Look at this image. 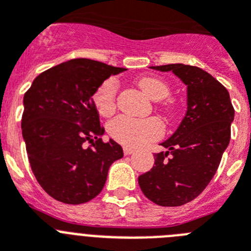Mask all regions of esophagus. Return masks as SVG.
Masks as SVG:
<instances>
[{"instance_id": "34e87169", "label": "esophagus", "mask_w": 251, "mask_h": 251, "mask_svg": "<svg viewBox=\"0 0 251 251\" xmlns=\"http://www.w3.org/2000/svg\"><path fill=\"white\" fill-rule=\"evenodd\" d=\"M123 153L126 154V156H129V154H133L134 153V150L130 147H124L123 148Z\"/></svg>"}]
</instances>
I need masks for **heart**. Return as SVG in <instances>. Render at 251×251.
I'll use <instances>...</instances> for the list:
<instances>
[{"label": "heart", "mask_w": 251, "mask_h": 251, "mask_svg": "<svg viewBox=\"0 0 251 251\" xmlns=\"http://www.w3.org/2000/svg\"><path fill=\"white\" fill-rule=\"evenodd\" d=\"M138 85L148 98L154 101L166 99L170 95V85L165 80L156 76H143L138 79ZM118 92V81L114 77L106 79L99 85L93 95L95 106L104 117L113 114L115 110V100ZM174 103L166 104L167 112H172ZM110 136L117 142L129 147H141L147 142L157 139L162 136L163 127L156 118L136 119L127 115H121L109 124Z\"/></svg>", "instance_id": "b5f03b06"}]
</instances>
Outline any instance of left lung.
Segmentation results:
<instances>
[{
  "instance_id": "8db88e82",
  "label": "left lung",
  "mask_w": 251,
  "mask_h": 251,
  "mask_svg": "<svg viewBox=\"0 0 251 251\" xmlns=\"http://www.w3.org/2000/svg\"><path fill=\"white\" fill-rule=\"evenodd\" d=\"M172 72L187 86V110L175 133L154 154L152 170L138 177L142 192L159 206H181L210 183L229 146L234 108L225 86L197 66H151ZM170 157H168V156Z\"/></svg>"
}]
</instances>
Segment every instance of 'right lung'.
I'll use <instances>...</instances> for the list:
<instances>
[{"mask_svg":"<svg viewBox=\"0 0 251 251\" xmlns=\"http://www.w3.org/2000/svg\"><path fill=\"white\" fill-rule=\"evenodd\" d=\"M124 70L73 59L41 73L24 95L21 128L31 170L55 200L79 205L94 199L113 162L123 157L117 142L99 138L104 129L93 95ZM85 141L92 147L85 148Z\"/></svg>","mask_w":251,"mask_h":251,"instance_id":"right-lung-1","label":"right lung"}]
</instances>
